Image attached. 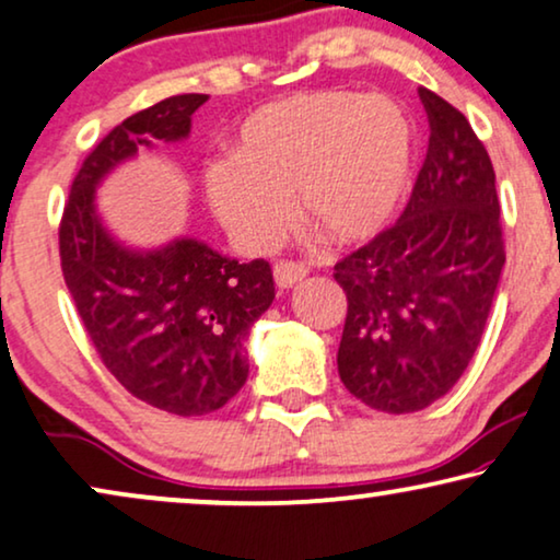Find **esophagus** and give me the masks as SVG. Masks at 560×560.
<instances>
[{"label": "esophagus", "instance_id": "obj_1", "mask_svg": "<svg viewBox=\"0 0 560 560\" xmlns=\"http://www.w3.org/2000/svg\"><path fill=\"white\" fill-rule=\"evenodd\" d=\"M306 273H310V269L302 261H277V266H273V281H277L279 289L296 287L299 281L306 279Z\"/></svg>", "mask_w": 560, "mask_h": 560}]
</instances>
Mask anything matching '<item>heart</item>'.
<instances>
[{
    "label": "heart",
    "mask_w": 560,
    "mask_h": 560,
    "mask_svg": "<svg viewBox=\"0 0 560 560\" xmlns=\"http://www.w3.org/2000/svg\"><path fill=\"white\" fill-rule=\"evenodd\" d=\"M416 162V126L388 96L310 91L241 124L233 160L205 172L210 208L248 250H271L296 215L337 246L390 223Z\"/></svg>",
    "instance_id": "obj_1"
}]
</instances>
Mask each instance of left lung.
Masks as SVG:
<instances>
[{"instance_id":"obj_1","label":"left lung","mask_w":560,"mask_h":560,"mask_svg":"<svg viewBox=\"0 0 560 560\" xmlns=\"http://www.w3.org/2000/svg\"><path fill=\"white\" fill-rule=\"evenodd\" d=\"M429 149L396 225L335 264L348 294L337 370L383 413L446 396L482 340L505 266L494 170L467 116L419 89Z\"/></svg>"}]
</instances>
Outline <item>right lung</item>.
Here are the masks:
<instances>
[{"instance_id": "obj_1", "label": "right lung", "mask_w": 560, "mask_h": 560, "mask_svg": "<svg viewBox=\"0 0 560 560\" xmlns=\"http://www.w3.org/2000/svg\"><path fill=\"white\" fill-rule=\"evenodd\" d=\"M205 101L170 96L114 126L78 170L58 233L62 279L101 362L133 398L175 416L218 411L243 388V340L277 294L271 266L238 264L195 238L124 248L101 225L96 187L156 141L185 139Z\"/></svg>"}]
</instances>
